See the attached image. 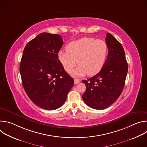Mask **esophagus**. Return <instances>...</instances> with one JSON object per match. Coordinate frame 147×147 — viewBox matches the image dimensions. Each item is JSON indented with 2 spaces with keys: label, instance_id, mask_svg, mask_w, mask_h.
I'll return each mask as SVG.
<instances>
[{
  "label": "esophagus",
  "instance_id": "1",
  "mask_svg": "<svg viewBox=\"0 0 147 147\" xmlns=\"http://www.w3.org/2000/svg\"><path fill=\"white\" fill-rule=\"evenodd\" d=\"M74 84H78V83H79V82H80L79 80L76 79V78H75V79H74Z\"/></svg>",
  "mask_w": 147,
  "mask_h": 147
}]
</instances>
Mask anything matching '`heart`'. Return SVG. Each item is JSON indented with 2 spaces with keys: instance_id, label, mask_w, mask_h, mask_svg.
Here are the masks:
<instances>
[{
  "instance_id": "obj_1",
  "label": "heart",
  "mask_w": 147,
  "mask_h": 147,
  "mask_svg": "<svg viewBox=\"0 0 147 147\" xmlns=\"http://www.w3.org/2000/svg\"><path fill=\"white\" fill-rule=\"evenodd\" d=\"M108 54V46L105 41L91 37H84L69 43L66 49L58 53V59L62 67L68 73L77 63L78 66L72 72L74 77L88 74H98L104 66Z\"/></svg>"
}]
</instances>
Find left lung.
<instances>
[{"label":"left lung","mask_w":147,"mask_h":147,"mask_svg":"<svg viewBox=\"0 0 147 147\" xmlns=\"http://www.w3.org/2000/svg\"><path fill=\"white\" fill-rule=\"evenodd\" d=\"M108 55L102 69L87 80H82L86 90L82 96L88 107L104 109L121 95L128 71V64L121 44L110 33L107 34Z\"/></svg>","instance_id":"8db88e82"}]
</instances>
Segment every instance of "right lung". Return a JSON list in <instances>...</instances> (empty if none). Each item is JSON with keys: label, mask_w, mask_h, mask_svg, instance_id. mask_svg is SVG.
Here are the masks:
<instances>
[{"label": "right lung", "mask_w": 147, "mask_h": 147, "mask_svg": "<svg viewBox=\"0 0 147 147\" xmlns=\"http://www.w3.org/2000/svg\"><path fill=\"white\" fill-rule=\"evenodd\" d=\"M63 44L60 35L40 33L26 45L21 59L24 90L36 105L45 110L61 107L74 85L58 59Z\"/></svg>", "instance_id": "1"}]
</instances>
